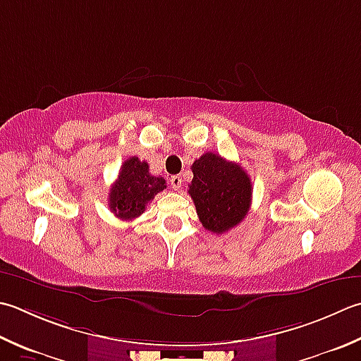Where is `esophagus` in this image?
Returning <instances> with one entry per match:
<instances>
[{
  "label": "esophagus",
  "mask_w": 361,
  "mask_h": 361,
  "mask_svg": "<svg viewBox=\"0 0 361 361\" xmlns=\"http://www.w3.org/2000/svg\"><path fill=\"white\" fill-rule=\"evenodd\" d=\"M171 185H172V188H173L175 190H180L181 186H183L181 176H180V175H173L172 178H171Z\"/></svg>",
  "instance_id": "esophagus-1"
}]
</instances>
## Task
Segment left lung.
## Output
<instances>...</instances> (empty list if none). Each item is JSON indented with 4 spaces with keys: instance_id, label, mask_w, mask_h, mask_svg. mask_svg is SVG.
Returning <instances> with one entry per match:
<instances>
[{
    "instance_id": "left-lung-1",
    "label": "left lung",
    "mask_w": 361,
    "mask_h": 361,
    "mask_svg": "<svg viewBox=\"0 0 361 361\" xmlns=\"http://www.w3.org/2000/svg\"><path fill=\"white\" fill-rule=\"evenodd\" d=\"M190 169L189 195L203 227L221 235L241 224L252 202V183L244 169L211 152Z\"/></svg>"
}]
</instances>
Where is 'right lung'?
I'll return each mask as SVG.
<instances>
[{"mask_svg":"<svg viewBox=\"0 0 361 361\" xmlns=\"http://www.w3.org/2000/svg\"><path fill=\"white\" fill-rule=\"evenodd\" d=\"M166 189V180L148 172L137 157L126 159L109 192V208L122 221H133L145 211L148 202Z\"/></svg>","mask_w":361,"mask_h":361,"instance_id":"obj_1","label":"right lung"}]
</instances>
